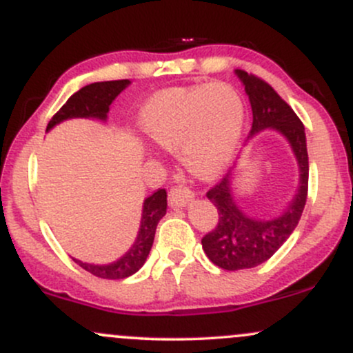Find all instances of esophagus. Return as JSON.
I'll return each mask as SVG.
<instances>
[{
    "label": "esophagus",
    "mask_w": 353,
    "mask_h": 353,
    "mask_svg": "<svg viewBox=\"0 0 353 353\" xmlns=\"http://www.w3.org/2000/svg\"><path fill=\"white\" fill-rule=\"evenodd\" d=\"M194 199V194L188 189L174 188L169 192V204L171 208H185L189 204V201Z\"/></svg>",
    "instance_id": "1"
}]
</instances>
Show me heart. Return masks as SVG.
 Segmentation results:
<instances>
[{"mask_svg": "<svg viewBox=\"0 0 353 353\" xmlns=\"http://www.w3.org/2000/svg\"><path fill=\"white\" fill-rule=\"evenodd\" d=\"M245 108L225 83L174 88L157 92L139 111V128L152 144L177 149L179 163L192 176L212 181L236 154Z\"/></svg>", "mask_w": 353, "mask_h": 353, "instance_id": "obj_1", "label": "heart"}]
</instances>
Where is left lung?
I'll return each mask as SVG.
<instances>
[{
	"instance_id": "8db88e82",
	"label": "left lung",
	"mask_w": 353,
	"mask_h": 353,
	"mask_svg": "<svg viewBox=\"0 0 353 353\" xmlns=\"http://www.w3.org/2000/svg\"><path fill=\"white\" fill-rule=\"evenodd\" d=\"M234 72L244 84L252 108L249 139L267 129L281 134L289 143L297 161L299 188L287 209L269 219L250 216L237 204L232 190V171L209 190L208 197L217 208L219 222L212 232L202 237V249L210 262L225 270L252 269L269 261L297 228L309 189V154L301 119L265 81L242 70Z\"/></svg>"
}]
</instances>
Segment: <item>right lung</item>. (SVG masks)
Segmentation results:
<instances>
[{"instance_id": "right-lung-1", "label": "right lung", "mask_w": 353, "mask_h": 353, "mask_svg": "<svg viewBox=\"0 0 353 353\" xmlns=\"http://www.w3.org/2000/svg\"><path fill=\"white\" fill-rule=\"evenodd\" d=\"M131 84L129 79L121 81H101V83H92L88 86L81 88L78 92L66 101L63 108L52 116L48 124L46 132L51 131L54 125L68 119H76V117H84V119H98L106 123L109 106L112 104L117 96ZM168 209V194L164 189L156 190L152 196L145 197L143 202V216H141V225L137 230L134 244L129 247L125 254L109 264H89L74 259L78 265L92 275L101 279H125L129 275L136 274L141 267L144 265L156 236V229L159 221L165 216Z\"/></svg>"}]
</instances>
